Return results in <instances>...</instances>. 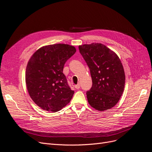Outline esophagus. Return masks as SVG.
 I'll return each instance as SVG.
<instances>
[{
	"instance_id": "1",
	"label": "esophagus",
	"mask_w": 152,
	"mask_h": 152,
	"mask_svg": "<svg viewBox=\"0 0 152 152\" xmlns=\"http://www.w3.org/2000/svg\"><path fill=\"white\" fill-rule=\"evenodd\" d=\"M75 89H80V84H78L75 85Z\"/></svg>"
}]
</instances>
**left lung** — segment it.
I'll return each mask as SVG.
<instances>
[{"mask_svg":"<svg viewBox=\"0 0 152 152\" xmlns=\"http://www.w3.org/2000/svg\"><path fill=\"white\" fill-rule=\"evenodd\" d=\"M79 51L88 66L93 81L86 92L92 107L104 111L120 99L125 86V73L118 56L100 43L79 45Z\"/></svg>","mask_w":152,"mask_h":152,"instance_id":"8db88e82","label":"left lung"}]
</instances>
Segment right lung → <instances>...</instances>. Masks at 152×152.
Masks as SVG:
<instances>
[{
  "label": "right lung",
  "mask_w": 152,
  "mask_h": 152,
  "mask_svg": "<svg viewBox=\"0 0 152 152\" xmlns=\"http://www.w3.org/2000/svg\"><path fill=\"white\" fill-rule=\"evenodd\" d=\"M75 52V48L68 44L49 45L39 49L29 59L25 74L27 90L40 108L56 112L70 103L74 91L63 70Z\"/></svg>",
  "instance_id": "obj_1"
}]
</instances>
